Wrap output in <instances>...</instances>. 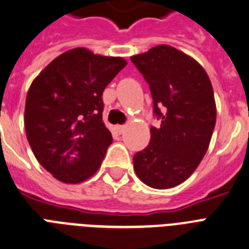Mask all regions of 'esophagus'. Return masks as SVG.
Returning <instances> with one entry per match:
<instances>
[{
    "label": "esophagus",
    "instance_id": "obj_1",
    "mask_svg": "<svg viewBox=\"0 0 249 249\" xmlns=\"http://www.w3.org/2000/svg\"><path fill=\"white\" fill-rule=\"evenodd\" d=\"M116 129L118 133H123L124 132V129H126V126H117Z\"/></svg>",
    "mask_w": 249,
    "mask_h": 249
}]
</instances>
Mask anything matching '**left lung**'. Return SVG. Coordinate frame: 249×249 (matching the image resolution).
Instances as JSON below:
<instances>
[{
    "instance_id": "1",
    "label": "left lung",
    "mask_w": 249,
    "mask_h": 249,
    "mask_svg": "<svg viewBox=\"0 0 249 249\" xmlns=\"http://www.w3.org/2000/svg\"><path fill=\"white\" fill-rule=\"evenodd\" d=\"M131 60L150 86L154 113L151 141L133 156V169L154 189L180 185L194 173L209 147L216 107L207 71L170 45H157Z\"/></svg>"
}]
</instances>
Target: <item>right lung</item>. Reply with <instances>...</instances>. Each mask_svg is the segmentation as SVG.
I'll return each mask as SVG.
<instances>
[{"instance_id": "right-lung-1", "label": "right lung", "mask_w": 249, "mask_h": 249, "mask_svg": "<svg viewBox=\"0 0 249 249\" xmlns=\"http://www.w3.org/2000/svg\"><path fill=\"white\" fill-rule=\"evenodd\" d=\"M127 65L75 48L55 58L30 86L26 137L36 160L59 181L79 184L101 167L112 135L102 120V94Z\"/></svg>"}]
</instances>
